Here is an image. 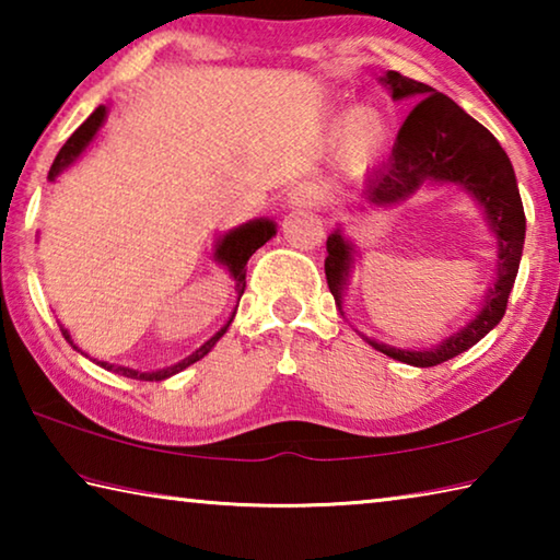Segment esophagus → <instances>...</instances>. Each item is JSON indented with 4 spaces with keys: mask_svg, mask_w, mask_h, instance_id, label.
<instances>
[{
    "mask_svg": "<svg viewBox=\"0 0 560 560\" xmlns=\"http://www.w3.org/2000/svg\"><path fill=\"white\" fill-rule=\"evenodd\" d=\"M318 200L320 197L316 192V187H311L306 183L291 187L287 192V205L291 207V210H301V207H316Z\"/></svg>",
    "mask_w": 560,
    "mask_h": 560,
    "instance_id": "obj_1",
    "label": "esophagus"
}]
</instances>
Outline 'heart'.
<instances>
[{"mask_svg": "<svg viewBox=\"0 0 560 560\" xmlns=\"http://www.w3.org/2000/svg\"><path fill=\"white\" fill-rule=\"evenodd\" d=\"M338 108H328V118L336 120ZM387 140H390V122L375 103H358L348 108L338 126L336 155L338 165L350 177L365 175L383 158Z\"/></svg>", "mask_w": 560, "mask_h": 560, "instance_id": "heart-1", "label": "heart"}]
</instances>
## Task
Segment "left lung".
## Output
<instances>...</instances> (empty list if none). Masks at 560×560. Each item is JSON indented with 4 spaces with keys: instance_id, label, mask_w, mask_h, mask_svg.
Masks as SVG:
<instances>
[{
    "instance_id": "obj_1",
    "label": "left lung",
    "mask_w": 560,
    "mask_h": 560,
    "mask_svg": "<svg viewBox=\"0 0 560 560\" xmlns=\"http://www.w3.org/2000/svg\"><path fill=\"white\" fill-rule=\"evenodd\" d=\"M381 83L390 91L393 101L415 98L420 103L410 110L397 132L390 160L368 179L363 202L368 207H377V210H387V207L405 202L424 185H457L477 200L489 230L497 236L499 252L494 283L487 289L485 303L467 326L424 350L395 348L363 336L375 350L400 360V363L432 368L479 343L504 318L509 293L514 289L518 273L521 252H524L526 217L511 160L481 122L464 113L444 93L397 71H387ZM326 249L328 289L334 293L336 306L343 308V291L348 289L350 271L355 264V244L338 224L328 236Z\"/></svg>"
}]
</instances>
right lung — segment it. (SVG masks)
I'll use <instances>...</instances> for the list:
<instances>
[{
  "instance_id": "1",
  "label": "right lung",
  "mask_w": 560,
  "mask_h": 560,
  "mask_svg": "<svg viewBox=\"0 0 560 560\" xmlns=\"http://www.w3.org/2000/svg\"><path fill=\"white\" fill-rule=\"evenodd\" d=\"M106 116H108V108L106 106H98L86 120L81 122L79 128H75L73 136L66 140L63 148L59 150V155L54 158V165L49 170L51 183H56V177H59L63 170H69L75 163V160H79L83 153H86V148L93 143V140H96L101 126H103V122H106ZM273 234H277V224H273V220H267V217H261V220H252V222H246L242 226H234V230L224 232L220 240H217V244H214V261L222 264V267L230 271V277L234 281V291H236V303H240L242 293H244V287H246V261H249L252 254L257 252L259 246L267 244ZM234 314H236V308H234ZM234 314L230 316V320H226V324L220 330H217V334L210 340H205V343L197 348L195 353H189L187 358H183V360H179V363L170 365V368H160V371L140 373V371H132V368H126V365L103 363V360H96V363L101 368H106V371L116 373V375L132 377V381H165V377L175 375L179 371H185V368H189L192 363H197V360H202L207 353H210V350L217 346V340H220L226 334V328H230ZM61 334L81 353V348L73 343L71 334L63 326H61ZM83 355H86V353H83Z\"/></svg>"
}]
</instances>
